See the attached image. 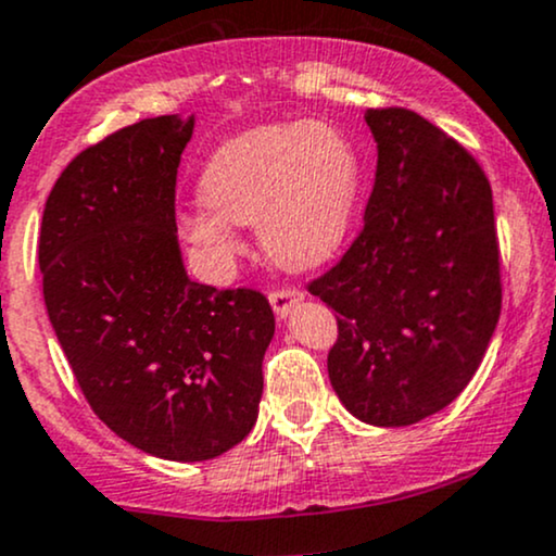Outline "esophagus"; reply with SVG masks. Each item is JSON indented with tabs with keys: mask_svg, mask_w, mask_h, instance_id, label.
I'll list each match as a JSON object with an SVG mask.
<instances>
[{
	"mask_svg": "<svg viewBox=\"0 0 556 556\" xmlns=\"http://www.w3.org/2000/svg\"><path fill=\"white\" fill-rule=\"evenodd\" d=\"M269 300H271L274 314H277L279 318H287L298 303H303V292L295 290V287H282V290H274Z\"/></svg>",
	"mask_w": 556,
	"mask_h": 556,
	"instance_id": "1",
	"label": "esophagus"
}]
</instances>
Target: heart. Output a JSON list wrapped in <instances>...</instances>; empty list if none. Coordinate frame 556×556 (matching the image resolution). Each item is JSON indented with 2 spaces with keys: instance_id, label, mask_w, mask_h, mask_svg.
<instances>
[{
  "instance_id": "obj_1",
  "label": "heart",
  "mask_w": 556,
  "mask_h": 556,
  "mask_svg": "<svg viewBox=\"0 0 556 556\" xmlns=\"http://www.w3.org/2000/svg\"><path fill=\"white\" fill-rule=\"evenodd\" d=\"M208 212L182 222V235L225 266L240 242L232 227H258L274 264L305 271L340 251L361 195V156L324 119L253 127L214 151L198 180Z\"/></svg>"
}]
</instances>
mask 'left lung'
<instances>
[{
    "instance_id": "obj_1",
    "label": "left lung",
    "mask_w": 556,
    "mask_h": 556,
    "mask_svg": "<svg viewBox=\"0 0 556 556\" xmlns=\"http://www.w3.org/2000/svg\"><path fill=\"white\" fill-rule=\"evenodd\" d=\"M376 177L358 240L311 295L337 311L329 381L363 424L397 429L468 387L502 311L491 185L410 110H366Z\"/></svg>"
}]
</instances>
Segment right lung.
I'll list each match as a JSON object with an SVG mask.
<instances>
[{"label":"right lung","mask_w":556,"mask_h":556,"mask_svg":"<svg viewBox=\"0 0 556 556\" xmlns=\"http://www.w3.org/2000/svg\"><path fill=\"white\" fill-rule=\"evenodd\" d=\"M195 117L140 119L67 164L38 240L43 303L88 405L146 455L201 463L248 437L274 311L185 271L175 182Z\"/></svg>","instance_id":"right-lung-1"}]
</instances>
